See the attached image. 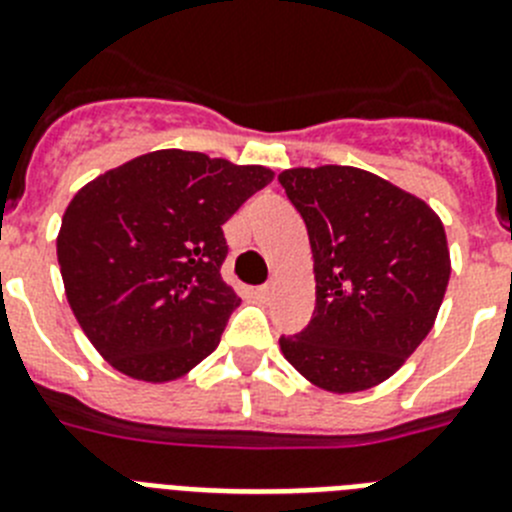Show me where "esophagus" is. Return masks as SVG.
Listing matches in <instances>:
<instances>
[{
    "mask_svg": "<svg viewBox=\"0 0 512 512\" xmlns=\"http://www.w3.org/2000/svg\"><path fill=\"white\" fill-rule=\"evenodd\" d=\"M271 292H274V284H261V287L256 289V295L264 297V300L266 297H271Z\"/></svg>",
    "mask_w": 512,
    "mask_h": 512,
    "instance_id": "obj_1",
    "label": "esophagus"
}]
</instances>
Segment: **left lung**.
Segmentation results:
<instances>
[{"label":"left lung","instance_id":"left-lung-1","mask_svg":"<svg viewBox=\"0 0 512 512\" xmlns=\"http://www.w3.org/2000/svg\"><path fill=\"white\" fill-rule=\"evenodd\" d=\"M305 220L315 261V310L279 346L328 392H361L405 364L438 315L451 261L446 233L423 200L354 166L279 174Z\"/></svg>","mask_w":512,"mask_h":512}]
</instances>
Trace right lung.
<instances>
[{"instance_id":"obj_1","label":"right lung","mask_w":512,"mask_h":512,"mask_svg":"<svg viewBox=\"0 0 512 512\" xmlns=\"http://www.w3.org/2000/svg\"><path fill=\"white\" fill-rule=\"evenodd\" d=\"M274 179L205 153L153 151L79 189L58 233L76 320L117 372L171 382L210 356L241 297L223 225Z\"/></svg>"}]
</instances>
